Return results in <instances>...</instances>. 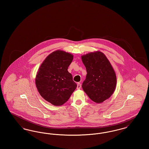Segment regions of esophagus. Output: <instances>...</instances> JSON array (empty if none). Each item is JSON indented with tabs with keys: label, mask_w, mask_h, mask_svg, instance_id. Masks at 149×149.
I'll return each mask as SVG.
<instances>
[{
	"label": "esophagus",
	"mask_w": 149,
	"mask_h": 149,
	"mask_svg": "<svg viewBox=\"0 0 149 149\" xmlns=\"http://www.w3.org/2000/svg\"><path fill=\"white\" fill-rule=\"evenodd\" d=\"M80 88H81V84H80V83H78V84H77V89H80Z\"/></svg>",
	"instance_id": "esophagus-1"
}]
</instances>
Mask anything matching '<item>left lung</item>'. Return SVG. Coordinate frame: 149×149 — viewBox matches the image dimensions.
Returning a JSON list of instances; mask_svg holds the SVG:
<instances>
[{"instance_id": "8db88e82", "label": "left lung", "mask_w": 149, "mask_h": 149, "mask_svg": "<svg viewBox=\"0 0 149 149\" xmlns=\"http://www.w3.org/2000/svg\"><path fill=\"white\" fill-rule=\"evenodd\" d=\"M87 74L82 84L83 91L93 102L100 103L113 93L117 78L106 55L100 52H91L81 56Z\"/></svg>"}]
</instances>
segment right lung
<instances>
[{
  "label": "right lung",
  "mask_w": 149,
  "mask_h": 149,
  "mask_svg": "<svg viewBox=\"0 0 149 149\" xmlns=\"http://www.w3.org/2000/svg\"><path fill=\"white\" fill-rule=\"evenodd\" d=\"M72 60L71 54L57 50L45 58L37 73L35 83L38 92L54 106L66 102L77 86L68 71Z\"/></svg>",
  "instance_id": "1"
}]
</instances>
